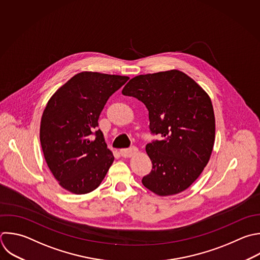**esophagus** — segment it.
Wrapping results in <instances>:
<instances>
[{"label": "esophagus", "mask_w": 260, "mask_h": 260, "mask_svg": "<svg viewBox=\"0 0 260 260\" xmlns=\"http://www.w3.org/2000/svg\"><path fill=\"white\" fill-rule=\"evenodd\" d=\"M137 151H138L137 147L132 146V147H130V148L121 149V150H120V153H121V155H122L123 157H131L132 155H134L135 153H137Z\"/></svg>", "instance_id": "1"}]
</instances>
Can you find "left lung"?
Listing matches in <instances>:
<instances>
[{
    "instance_id": "left-lung-1",
    "label": "left lung",
    "mask_w": 260,
    "mask_h": 260,
    "mask_svg": "<svg viewBox=\"0 0 260 260\" xmlns=\"http://www.w3.org/2000/svg\"><path fill=\"white\" fill-rule=\"evenodd\" d=\"M122 93L145 105L151 133L161 135L145 147L152 170L142 179L144 187L159 196L189 188L207 165L214 144L215 120L208 94L179 70L136 76Z\"/></svg>"
}]
</instances>
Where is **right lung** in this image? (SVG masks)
Here are the masks:
<instances>
[{
  "instance_id": "obj_1",
  "label": "right lung",
  "mask_w": 260,
  "mask_h": 260,
  "mask_svg": "<svg viewBox=\"0 0 260 260\" xmlns=\"http://www.w3.org/2000/svg\"><path fill=\"white\" fill-rule=\"evenodd\" d=\"M128 79L84 71L49 100L42 116L40 139L49 169L67 191L89 193L106 177L115 157L98 130L99 118L109 98Z\"/></svg>"
}]
</instances>
